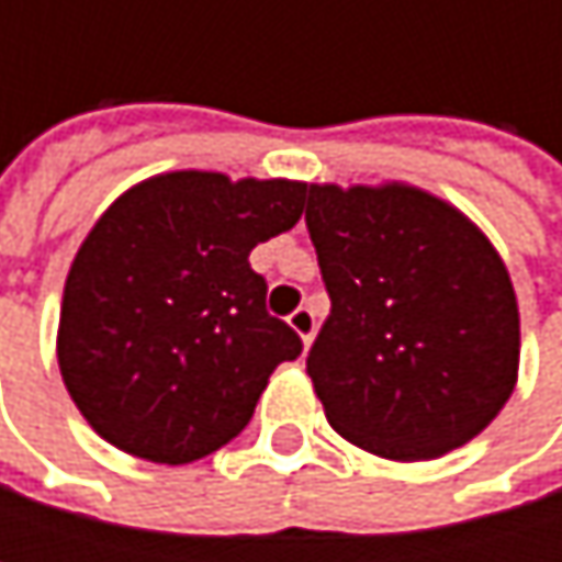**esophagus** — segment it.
I'll return each instance as SVG.
<instances>
[{"label": "esophagus", "instance_id": "1", "mask_svg": "<svg viewBox=\"0 0 562 562\" xmlns=\"http://www.w3.org/2000/svg\"><path fill=\"white\" fill-rule=\"evenodd\" d=\"M289 328L302 338V345H312V338H315V312L312 308H295L289 315Z\"/></svg>", "mask_w": 562, "mask_h": 562}]
</instances>
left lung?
I'll return each mask as SVG.
<instances>
[{
    "instance_id": "left-lung-1",
    "label": "left lung",
    "mask_w": 562,
    "mask_h": 562,
    "mask_svg": "<svg viewBox=\"0 0 562 562\" xmlns=\"http://www.w3.org/2000/svg\"><path fill=\"white\" fill-rule=\"evenodd\" d=\"M331 312L305 368L358 449L429 462L475 439L520 368L505 260L456 204L406 181L305 184Z\"/></svg>"
}]
</instances>
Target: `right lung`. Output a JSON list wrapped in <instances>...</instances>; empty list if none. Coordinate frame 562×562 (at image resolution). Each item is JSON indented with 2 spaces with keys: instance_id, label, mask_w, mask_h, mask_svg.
I'll return each mask as SVG.
<instances>
[{
  "instance_id": "1",
  "label": "right lung",
  "mask_w": 562,
  "mask_h": 562,
  "mask_svg": "<svg viewBox=\"0 0 562 562\" xmlns=\"http://www.w3.org/2000/svg\"><path fill=\"white\" fill-rule=\"evenodd\" d=\"M305 181L181 169L126 188L64 282L57 368L80 416L126 456L188 465L250 423L299 335L267 312L250 250L295 227Z\"/></svg>"
}]
</instances>
